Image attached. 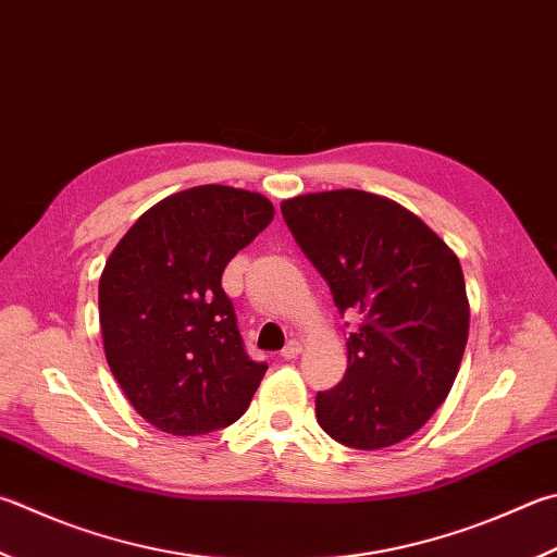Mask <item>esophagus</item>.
Returning a JSON list of instances; mask_svg holds the SVG:
<instances>
[{
	"instance_id": "esophagus-1",
	"label": "esophagus",
	"mask_w": 557,
	"mask_h": 557,
	"mask_svg": "<svg viewBox=\"0 0 557 557\" xmlns=\"http://www.w3.org/2000/svg\"><path fill=\"white\" fill-rule=\"evenodd\" d=\"M299 352H301V343H299V341H289V343H287V346H285V348H282V352H280V356H282V358H285V360H295V358L299 356Z\"/></svg>"
}]
</instances>
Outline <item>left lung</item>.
I'll return each mask as SVG.
<instances>
[{"label":"left lung","instance_id":"8db88e82","mask_svg":"<svg viewBox=\"0 0 557 557\" xmlns=\"http://www.w3.org/2000/svg\"><path fill=\"white\" fill-rule=\"evenodd\" d=\"M280 209L338 311L366 313L346 343V377L317 394L319 426L358 450L407 441L446 401L468 343L458 256L417 214L372 191H311Z\"/></svg>","mask_w":557,"mask_h":557}]
</instances>
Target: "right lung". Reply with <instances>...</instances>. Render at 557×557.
Instances as JSON below:
<instances>
[{
    "instance_id": "1",
    "label": "right lung",
    "mask_w": 557,
    "mask_h": 557,
    "mask_svg": "<svg viewBox=\"0 0 557 557\" xmlns=\"http://www.w3.org/2000/svg\"><path fill=\"white\" fill-rule=\"evenodd\" d=\"M275 207L258 191L199 185L140 216L99 277V326L111 372L134 409L173 436L244 417L265 362L248 358L224 268Z\"/></svg>"
}]
</instances>
